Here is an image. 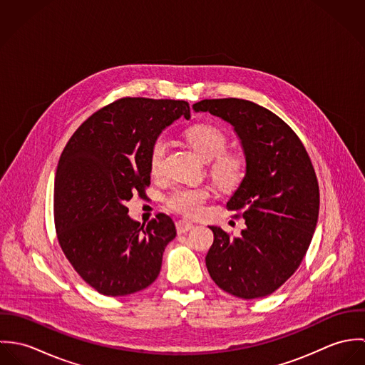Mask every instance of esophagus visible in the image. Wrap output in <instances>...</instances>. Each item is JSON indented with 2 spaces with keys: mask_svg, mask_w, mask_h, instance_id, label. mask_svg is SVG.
I'll return each mask as SVG.
<instances>
[{
  "mask_svg": "<svg viewBox=\"0 0 365 365\" xmlns=\"http://www.w3.org/2000/svg\"><path fill=\"white\" fill-rule=\"evenodd\" d=\"M175 227H177V233H178V235H182V233H187L188 230L194 229V225H192L191 222L182 219V220H178V222L175 223Z\"/></svg>",
  "mask_w": 365,
  "mask_h": 365,
  "instance_id": "obj_1",
  "label": "esophagus"
}]
</instances>
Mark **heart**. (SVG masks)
<instances>
[{
  "instance_id": "obj_1",
  "label": "heart",
  "mask_w": 365,
  "mask_h": 365,
  "mask_svg": "<svg viewBox=\"0 0 365 365\" xmlns=\"http://www.w3.org/2000/svg\"><path fill=\"white\" fill-rule=\"evenodd\" d=\"M185 138L204 161L215 158L210 165V175L219 188L230 191L240 185L246 174V160L239 153L225 152L227 136L220 128L197 123L185 130ZM167 150V139L163 135L157 136L149 150V168L155 177H160L164 171ZM209 195L207 188H177L167 197L165 204L174 212L194 217L204 212Z\"/></svg>"
}]
</instances>
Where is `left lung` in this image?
I'll return each mask as SVG.
<instances>
[{
    "label": "left lung",
    "mask_w": 365,
    "mask_h": 365,
    "mask_svg": "<svg viewBox=\"0 0 365 365\" xmlns=\"http://www.w3.org/2000/svg\"><path fill=\"white\" fill-rule=\"evenodd\" d=\"M195 112L229 122L246 156V175L227 202L246 229L233 237L217 226L207 255L210 278L242 299L277 291L304 260L319 215V184L297 133L275 113L240 98L202 100Z\"/></svg>",
    "instance_id": "obj_1"
}]
</instances>
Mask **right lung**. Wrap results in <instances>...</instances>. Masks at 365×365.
Here are the masks:
<instances>
[{"instance_id":"1","label":"right lung","mask_w":365,"mask_h":365,"mask_svg":"<svg viewBox=\"0 0 365 365\" xmlns=\"http://www.w3.org/2000/svg\"><path fill=\"white\" fill-rule=\"evenodd\" d=\"M190 119L177 100L120 98L94 112L67 142L54 178L58 245L77 274L106 297H123L155 282L165 246L175 237L170 216L146 226L126 202L146 195L149 150L164 128Z\"/></svg>"}]
</instances>
